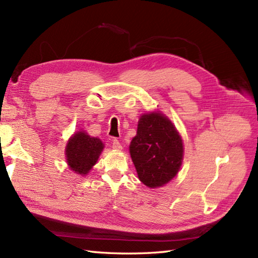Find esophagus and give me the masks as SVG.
I'll use <instances>...</instances> for the list:
<instances>
[{"instance_id":"1","label":"esophagus","mask_w":258,"mask_h":258,"mask_svg":"<svg viewBox=\"0 0 258 258\" xmlns=\"http://www.w3.org/2000/svg\"><path fill=\"white\" fill-rule=\"evenodd\" d=\"M112 148L115 149V150H121L122 145L117 140H113V141H112Z\"/></svg>"}]
</instances>
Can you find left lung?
<instances>
[{
	"label": "left lung",
	"instance_id": "8db88e82",
	"mask_svg": "<svg viewBox=\"0 0 258 258\" xmlns=\"http://www.w3.org/2000/svg\"><path fill=\"white\" fill-rule=\"evenodd\" d=\"M130 154L138 179L156 188L170 182L179 172L183 160V142L174 125L160 112L143 114Z\"/></svg>",
	"mask_w": 258,
	"mask_h": 258
}]
</instances>
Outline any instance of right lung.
Instances as JSON below:
<instances>
[{
	"instance_id": "add662e5",
	"label": "right lung",
	"mask_w": 258,
	"mask_h": 258,
	"mask_svg": "<svg viewBox=\"0 0 258 258\" xmlns=\"http://www.w3.org/2000/svg\"><path fill=\"white\" fill-rule=\"evenodd\" d=\"M104 148L103 143L97 137H90L86 132L79 131L73 135L66 145L65 155L71 170L86 175L95 166Z\"/></svg>"
}]
</instances>
